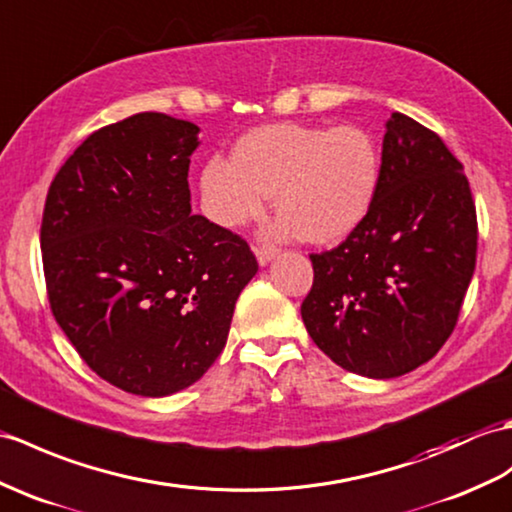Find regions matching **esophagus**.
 <instances>
[{"mask_svg":"<svg viewBox=\"0 0 512 512\" xmlns=\"http://www.w3.org/2000/svg\"><path fill=\"white\" fill-rule=\"evenodd\" d=\"M279 253V248L277 246H257L255 248V255H257V261H259V266H266L268 261L275 257Z\"/></svg>","mask_w":512,"mask_h":512,"instance_id":"esophagus-1","label":"esophagus"}]
</instances>
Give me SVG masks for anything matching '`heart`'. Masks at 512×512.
<instances>
[{"label":"heart","instance_id":"1","mask_svg":"<svg viewBox=\"0 0 512 512\" xmlns=\"http://www.w3.org/2000/svg\"><path fill=\"white\" fill-rule=\"evenodd\" d=\"M382 157L371 133L353 124H266L237 139L231 161L211 159L200 176L207 216L224 229L261 218L275 194V233L336 244L371 213Z\"/></svg>","mask_w":512,"mask_h":512}]
</instances>
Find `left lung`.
<instances>
[{"label":"left lung","instance_id":"left-lung-1","mask_svg":"<svg viewBox=\"0 0 512 512\" xmlns=\"http://www.w3.org/2000/svg\"><path fill=\"white\" fill-rule=\"evenodd\" d=\"M475 251L478 218L462 163L434 130L392 113L371 213L342 244L310 255L307 334L351 373L406 375L454 331Z\"/></svg>","mask_w":512,"mask_h":512}]
</instances>
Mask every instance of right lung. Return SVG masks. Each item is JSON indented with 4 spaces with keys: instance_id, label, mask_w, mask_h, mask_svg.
<instances>
[{
    "instance_id": "right-lung-1",
    "label": "right lung",
    "mask_w": 512,
    "mask_h": 512,
    "mask_svg": "<svg viewBox=\"0 0 512 512\" xmlns=\"http://www.w3.org/2000/svg\"><path fill=\"white\" fill-rule=\"evenodd\" d=\"M198 126L137 113L91 133L47 189V299L93 373L141 397L192 386L227 344L257 259L240 235L192 216Z\"/></svg>"
}]
</instances>
